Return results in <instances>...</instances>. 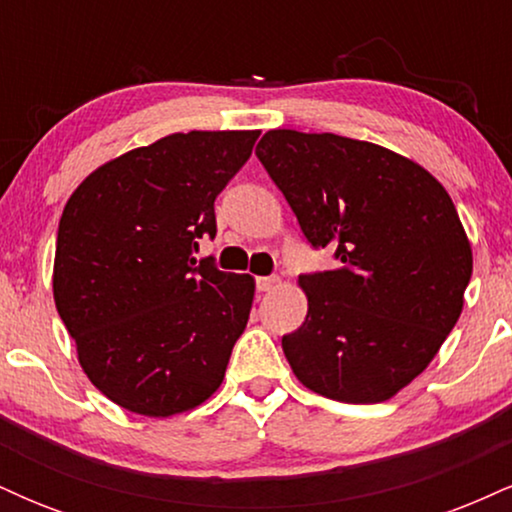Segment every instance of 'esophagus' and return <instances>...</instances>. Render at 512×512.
<instances>
[{
	"label": "esophagus",
	"instance_id": "esophagus-1",
	"mask_svg": "<svg viewBox=\"0 0 512 512\" xmlns=\"http://www.w3.org/2000/svg\"><path fill=\"white\" fill-rule=\"evenodd\" d=\"M255 284H257V291H262V293L274 291L276 284H279V276H257Z\"/></svg>",
	"mask_w": 512,
	"mask_h": 512
}]
</instances>
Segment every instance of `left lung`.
<instances>
[{
  "label": "left lung",
  "instance_id": "1",
  "mask_svg": "<svg viewBox=\"0 0 512 512\" xmlns=\"http://www.w3.org/2000/svg\"><path fill=\"white\" fill-rule=\"evenodd\" d=\"M257 158L315 250L337 267L301 274L308 315L281 346L305 387L385 402L431 363L462 313L472 248L428 170L378 144L272 129Z\"/></svg>",
  "mask_w": 512,
  "mask_h": 512
}]
</instances>
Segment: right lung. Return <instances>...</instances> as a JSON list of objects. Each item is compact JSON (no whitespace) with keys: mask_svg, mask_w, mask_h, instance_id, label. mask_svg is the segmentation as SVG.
Returning <instances> with one entry per match:
<instances>
[{"mask_svg":"<svg viewBox=\"0 0 512 512\" xmlns=\"http://www.w3.org/2000/svg\"><path fill=\"white\" fill-rule=\"evenodd\" d=\"M260 132L170 134L93 170L62 211L55 305L105 397L144 416L219 390L255 281L195 260Z\"/></svg>","mask_w":512,"mask_h":512,"instance_id":"add662e5","label":"right lung"}]
</instances>
